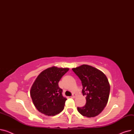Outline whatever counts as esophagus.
Returning a JSON list of instances; mask_svg holds the SVG:
<instances>
[{
	"label": "esophagus",
	"instance_id": "34e87169",
	"mask_svg": "<svg viewBox=\"0 0 134 134\" xmlns=\"http://www.w3.org/2000/svg\"><path fill=\"white\" fill-rule=\"evenodd\" d=\"M75 97H76V95L75 94H73V95L71 96V98H75Z\"/></svg>",
	"mask_w": 134,
	"mask_h": 134
}]
</instances>
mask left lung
<instances>
[{
	"label": "left lung",
	"instance_id": "left-lung-1",
	"mask_svg": "<svg viewBox=\"0 0 134 134\" xmlns=\"http://www.w3.org/2000/svg\"><path fill=\"white\" fill-rule=\"evenodd\" d=\"M72 70L81 81L82 94L86 96V103L83 107H78V112L87 117L97 116L108 102L110 86L107 77L100 70L87 65Z\"/></svg>",
	"mask_w": 134,
	"mask_h": 134
}]
</instances>
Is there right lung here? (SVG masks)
Wrapping results in <instances>:
<instances>
[{
  "instance_id": "right-lung-1",
  "label": "right lung",
  "mask_w": 134,
  "mask_h": 134,
  "mask_svg": "<svg viewBox=\"0 0 134 134\" xmlns=\"http://www.w3.org/2000/svg\"><path fill=\"white\" fill-rule=\"evenodd\" d=\"M68 68L53 66L42 71L34 81L30 96L35 107L42 114L55 116L63 110L67 100L62 96L59 82Z\"/></svg>"
}]
</instances>
